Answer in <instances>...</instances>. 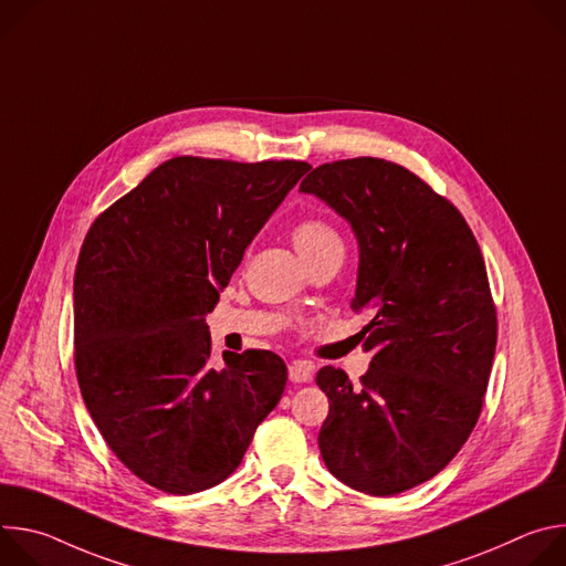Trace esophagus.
I'll return each mask as SVG.
<instances>
[{
  "label": "esophagus",
  "instance_id": "obj_1",
  "mask_svg": "<svg viewBox=\"0 0 566 566\" xmlns=\"http://www.w3.org/2000/svg\"><path fill=\"white\" fill-rule=\"evenodd\" d=\"M313 378V363L308 360H293L289 365V380L291 382H308Z\"/></svg>",
  "mask_w": 566,
  "mask_h": 566
}]
</instances>
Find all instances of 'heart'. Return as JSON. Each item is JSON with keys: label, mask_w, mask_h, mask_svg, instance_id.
<instances>
[{"label": "heart", "mask_w": 566, "mask_h": 566, "mask_svg": "<svg viewBox=\"0 0 566 566\" xmlns=\"http://www.w3.org/2000/svg\"><path fill=\"white\" fill-rule=\"evenodd\" d=\"M293 244L297 249V253L302 255V260H311L315 255H319L322 251L329 249H343L340 234L336 232V228L322 217H304L300 219L293 230Z\"/></svg>", "instance_id": "obj_1"}]
</instances>
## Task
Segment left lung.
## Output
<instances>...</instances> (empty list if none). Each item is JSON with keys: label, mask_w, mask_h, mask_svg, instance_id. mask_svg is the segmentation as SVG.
Here are the masks:
<instances>
[{"label": "left lung", "mask_w": 566, "mask_h": 566, "mask_svg": "<svg viewBox=\"0 0 566 566\" xmlns=\"http://www.w3.org/2000/svg\"><path fill=\"white\" fill-rule=\"evenodd\" d=\"M340 212L360 247L354 311L371 363L360 385L327 365L319 454L349 489L387 497L441 472L468 441L497 345L486 264L461 212L421 177L374 156L300 184Z\"/></svg>", "instance_id": "left-lung-1"}]
</instances>
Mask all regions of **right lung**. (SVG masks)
Masks as SVG:
<instances>
[{
    "mask_svg": "<svg viewBox=\"0 0 566 566\" xmlns=\"http://www.w3.org/2000/svg\"><path fill=\"white\" fill-rule=\"evenodd\" d=\"M311 166L175 156L92 223L73 280V360L114 454L192 495L244 459L286 385L266 349L210 363L206 315L247 247Z\"/></svg>",
    "mask_w": 566,
    "mask_h": 566,
    "instance_id": "right-lung-1",
    "label": "right lung"
}]
</instances>
